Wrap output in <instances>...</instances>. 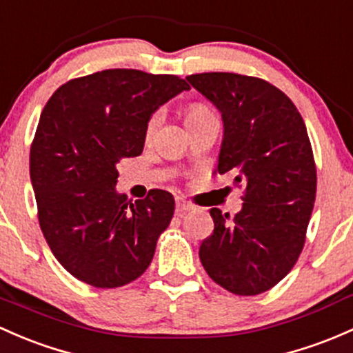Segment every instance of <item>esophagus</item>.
Returning <instances> with one entry per match:
<instances>
[{
    "mask_svg": "<svg viewBox=\"0 0 353 353\" xmlns=\"http://www.w3.org/2000/svg\"><path fill=\"white\" fill-rule=\"evenodd\" d=\"M191 210H192V206L189 205L188 201H184L183 198L176 199V213L177 214H183V213H186V211H191Z\"/></svg>",
    "mask_w": 353,
    "mask_h": 353,
    "instance_id": "esophagus-1",
    "label": "esophagus"
}]
</instances>
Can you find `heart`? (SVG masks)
I'll return each instance as SVG.
<instances>
[{"label": "heart", "instance_id": "heart-1", "mask_svg": "<svg viewBox=\"0 0 353 353\" xmlns=\"http://www.w3.org/2000/svg\"><path fill=\"white\" fill-rule=\"evenodd\" d=\"M205 114H210V111H208V110L205 108V106H201V105H192L191 108L188 110V113H186V123H188V121L194 120V118L205 117ZM157 121H159L157 114H155V117H152V120L148 121V127H147V132H148V133L154 132V128L157 127Z\"/></svg>", "mask_w": 353, "mask_h": 353}]
</instances>
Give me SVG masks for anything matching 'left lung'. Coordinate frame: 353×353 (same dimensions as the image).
I'll return each mask as SVG.
<instances>
[{
    "instance_id": "obj_1",
    "label": "left lung",
    "mask_w": 353,
    "mask_h": 353,
    "mask_svg": "<svg viewBox=\"0 0 353 353\" xmlns=\"http://www.w3.org/2000/svg\"><path fill=\"white\" fill-rule=\"evenodd\" d=\"M221 113L218 172L243 188L242 210L211 208L214 230L199 247L208 276L239 296L269 291L298 261L316 196V167L294 103L267 81L233 72L188 76Z\"/></svg>"
}]
</instances>
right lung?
I'll return each mask as SVG.
<instances>
[{
  "label": "right lung",
  "instance_id": "add662e5",
  "mask_svg": "<svg viewBox=\"0 0 353 353\" xmlns=\"http://www.w3.org/2000/svg\"><path fill=\"white\" fill-rule=\"evenodd\" d=\"M189 84L169 74L108 69L62 84L40 114L30 179L52 254L76 279L120 288L145 272L174 214L162 189L128 203L118 162L142 154L152 114Z\"/></svg>",
  "mask_w": 353,
  "mask_h": 353
}]
</instances>
